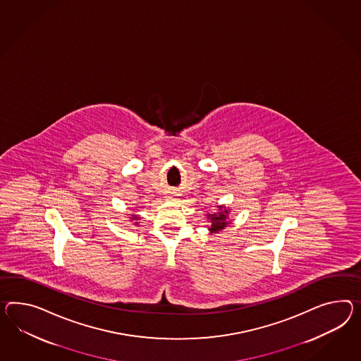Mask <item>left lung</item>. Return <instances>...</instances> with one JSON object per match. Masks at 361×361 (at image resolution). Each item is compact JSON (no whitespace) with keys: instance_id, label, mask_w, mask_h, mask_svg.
Here are the masks:
<instances>
[{"instance_id":"obj_1","label":"left lung","mask_w":361,"mask_h":361,"mask_svg":"<svg viewBox=\"0 0 361 361\" xmlns=\"http://www.w3.org/2000/svg\"><path fill=\"white\" fill-rule=\"evenodd\" d=\"M220 211H221V207H220ZM229 211H222V212H219L217 214L216 213H213V214H208V217H209V220H211V229L209 231H219L224 229L225 226H226V214H228Z\"/></svg>"}]
</instances>
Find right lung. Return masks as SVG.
<instances>
[{"label": "right lung", "instance_id": "add662e5", "mask_svg": "<svg viewBox=\"0 0 361 361\" xmlns=\"http://www.w3.org/2000/svg\"><path fill=\"white\" fill-rule=\"evenodd\" d=\"M137 219H139V217H137V216H135V214H133V217H132V220H137ZM136 224H137V222H136Z\"/></svg>", "mask_w": 361, "mask_h": 361}]
</instances>
